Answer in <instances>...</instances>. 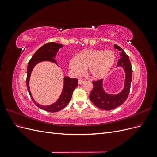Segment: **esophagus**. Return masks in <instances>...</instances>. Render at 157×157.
<instances>
[{
    "instance_id": "34e87169",
    "label": "esophagus",
    "mask_w": 157,
    "mask_h": 157,
    "mask_svg": "<svg viewBox=\"0 0 157 157\" xmlns=\"http://www.w3.org/2000/svg\"><path fill=\"white\" fill-rule=\"evenodd\" d=\"M84 80H80V79H79L78 80V84H82V83H84Z\"/></svg>"
}]
</instances>
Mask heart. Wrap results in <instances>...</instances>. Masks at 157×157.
<instances>
[{"instance_id":"obj_1","label":"heart","mask_w":157,"mask_h":157,"mask_svg":"<svg viewBox=\"0 0 157 157\" xmlns=\"http://www.w3.org/2000/svg\"><path fill=\"white\" fill-rule=\"evenodd\" d=\"M115 60V54L112 50L84 49L77 56L71 57L68 66L71 73L76 77L82 74L88 67L92 78L101 79L110 71Z\"/></svg>"}]
</instances>
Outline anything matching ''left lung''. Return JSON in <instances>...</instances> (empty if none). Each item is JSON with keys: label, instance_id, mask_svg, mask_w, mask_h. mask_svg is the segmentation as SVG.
Instances as JSON below:
<instances>
[{"label": "left lung", "instance_id": "8db88e82", "mask_svg": "<svg viewBox=\"0 0 157 157\" xmlns=\"http://www.w3.org/2000/svg\"><path fill=\"white\" fill-rule=\"evenodd\" d=\"M115 49L120 51L121 58L117 63V67H122L126 74L124 86L122 91L117 94H110L107 93L103 87V79L93 81L94 87L90 94V101L95 106L103 110H111L121 105L126 101L130 93V85L132 77V68L128 56L124 50L114 44Z\"/></svg>", "mask_w": 157, "mask_h": 157}]
</instances>
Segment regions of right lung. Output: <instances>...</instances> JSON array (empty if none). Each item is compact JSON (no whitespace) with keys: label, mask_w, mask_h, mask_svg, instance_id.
I'll return each instance as SVG.
<instances>
[{"label":"right lung","mask_w":157,"mask_h":157,"mask_svg":"<svg viewBox=\"0 0 157 157\" xmlns=\"http://www.w3.org/2000/svg\"><path fill=\"white\" fill-rule=\"evenodd\" d=\"M63 47V45L56 42H48L44 45L41 46L37 50L32 56L31 59L29 61L27 69V90L29 93L30 96L33 101L35 105L44 111L48 112H58L62 110L63 108L68 105L71 97H72L74 90L78 86V79L73 78H71L68 77H64L63 78V87L59 98L55 103L51 104L50 105H42L35 101L31 95V92L29 89V80L31 74L35 66L42 61H50L58 65L54 58H56V54L58 50Z\"/></svg>","instance_id":"right-lung-1"}]
</instances>
